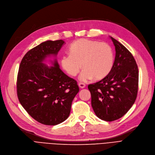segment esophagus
Returning a JSON list of instances; mask_svg holds the SVG:
<instances>
[{
  "mask_svg": "<svg viewBox=\"0 0 155 155\" xmlns=\"http://www.w3.org/2000/svg\"><path fill=\"white\" fill-rule=\"evenodd\" d=\"M78 86H79V87L80 88H81V89H83V88H84L85 87V84H84V83H79L78 84Z\"/></svg>",
  "mask_w": 155,
  "mask_h": 155,
  "instance_id": "34e87169",
  "label": "esophagus"
}]
</instances>
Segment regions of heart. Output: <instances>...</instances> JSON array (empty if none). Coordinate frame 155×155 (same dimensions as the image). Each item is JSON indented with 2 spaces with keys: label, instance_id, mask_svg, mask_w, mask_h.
<instances>
[{
  "label": "heart",
  "instance_id": "heart-1",
  "mask_svg": "<svg viewBox=\"0 0 155 155\" xmlns=\"http://www.w3.org/2000/svg\"><path fill=\"white\" fill-rule=\"evenodd\" d=\"M62 68L72 77L76 76L82 67L79 79L87 82L93 77L100 80L111 71L114 64L112 47L107 43L86 39H79L70 47V54L61 58Z\"/></svg>",
  "mask_w": 155,
  "mask_h": 155
}]
</instances>
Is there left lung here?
I'll use <instances>...</instances> for the list:
<instances>
[{"label": "left lung", "instance_id": "8db88e82", "mask_svg": "<svg viewBox=\"0 0 155 155\" xmlns=\"http://www.w3.org/2000/svg\"><path fill=\"white\" fill-rule=\"evenodd\" d=\"M115 46L116 57L111 71L100 81L88 85L91 105L98 118L113 121L123 117L137 98L139 70L129 50L110 37Z\"/></svg>", "mask_w": 155, "mask_h": 155}]
</instances>
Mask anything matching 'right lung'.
<instances>
[{
    "label": "right lung",
    "mask_w": 155,
    "mask_h": 155,
    "mask_svg": "<svg viewBox=\"0 0 155 155\" xmlns=\"http://www.w3.org/2000/svg\"><path fill=\"white\" fill-rule=\"evenodd\" d=\"M63 40L41 43L23 57L17 77V95L27 113L38 122L57 125L69 117L72 101L79 91L76 81L59 68L55 57ZM55 57L52 66L44 62Z\"/></svg>",
    "instance_id": "1"
}]
</instances>
